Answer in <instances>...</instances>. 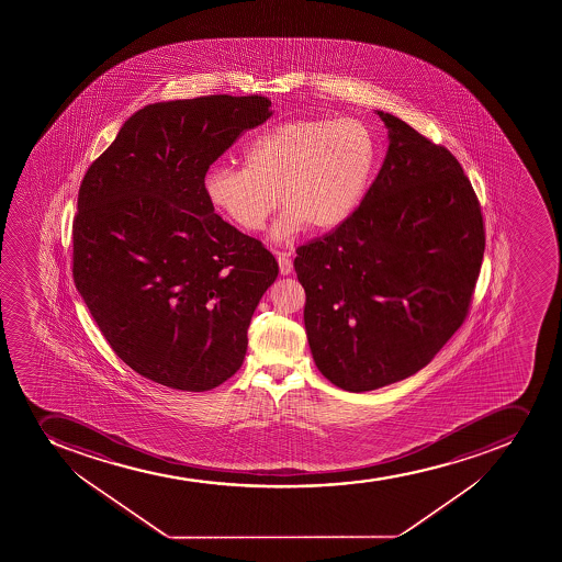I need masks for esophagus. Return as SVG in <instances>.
Segmentation results:
<instances>
[{
    "label": "esophagus",
    "mask_w": 562,
    "mask_h": 562,
    "mask_svg": "<svg viewBox=\"0 0 562 562\" xmlns=\"http://www.w3.org/2000/svg\"><path fill=\"white\" fill-rule=\"evenodd\" d=\"M278 267H280V274H291L293 271V261H291L290 255L288 252H277Z\"/></svg>",
    "instance_id": "esophagus-1"
}]
</instances>
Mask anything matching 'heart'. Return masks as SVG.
<instances>
[{"label":"heart","mask_w":562,"mask_h":562,"mask_svg":"<svg viewBox=\"0 0 562 562\" xmlns=\"http://www.w3.org/2000/svg\"><path fill=\"white\" fill-rule=\"evenodd\" d=\"M378 159V137L361 119H293L250 140L245 167L212 165L203 194L212 211L244 233L263 227L278 198L285 209L272 238H291L306 223L331 231L361 205Z\"/></svg>","instance_id":"heart-1"}]
</instances>
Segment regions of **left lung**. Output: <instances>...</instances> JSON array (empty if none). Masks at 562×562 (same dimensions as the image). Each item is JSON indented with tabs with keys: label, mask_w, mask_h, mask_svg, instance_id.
<instances>
[{
	"label": "left lung",
	"mask_w": 562,
	"mask_h": 562,
	"mask_svg": "<svg viewBox=\"0 0 562 562\" xmlns=\"http://www.w3.org/2000/svg\"><path fill=\"white\" fill-rule=\"evenodd\" d=\"M389 150L361 205L296 249L313 361L346 392L427 367L465 321L484 258L480 203L460 162L392 113Z\"/></svg>",
	"instance_id": "1"
}]
</instances>
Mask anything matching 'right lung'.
Listing matches in <instances>:
<instances>
[{"mask_svg":"<svg viewBox=\"0 0 562 562\" xmlns=\"http://www.w3.org/2000/svg\"><path fill=\"white\" fill-rule=\"evenodd\" d=\"M266 97L148 104L83 176L72 278L113 351L154 383L205 392L238 372L274 256L214 214L212 162L271 117Z\"/></svg>","mask_w":562,"mask_h":562,"instance_id":"obj_1","label":"right lung"}]
</instances>
